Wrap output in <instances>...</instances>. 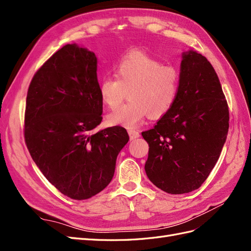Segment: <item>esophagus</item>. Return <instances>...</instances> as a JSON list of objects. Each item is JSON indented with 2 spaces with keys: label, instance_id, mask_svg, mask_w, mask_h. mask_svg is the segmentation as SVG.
<instances>
[{
  "label": "esophagus",
  "instance_id": "34e87169",
  "mask_svg": "<svg viewBox=\"0 0 251 251\" xmlns=\"http://www.w3.org/2000/svg\"><path fill=\"white\" fill-rule=\"evenodd\" d=\"M127 133H128V136H130V139H131V140H134V139H136V138H138L139 136H140L139 132L135 131V130H128Z\"/></svg>",
  "mask_w": 251,
  "mask_h": 251
}]
</instances>
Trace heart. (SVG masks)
Returning <instances> with one entry per match:
<instances>
[{"instance_id":"1","label":"heart","mask_w":251,"mask_h":251,"mask_svg":"<svg viewBox=\"0 0 251 251\" xmlns=\"http://www.w3.org/2000/svg\"><path fill=\"white\" fill-rule=\"evenodd\" d=\"M114 75L115 78H103L98 85L100 100L110 109H116L127 92L130 101L109 114L107 120L111 126L136 127L148 115L151 118L165 115L176 102L178 70L147 53H127L115 66Z\"/></svg>"}]
</instances>
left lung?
<instances>
[{"label":"left lung","mask_w":251,"mask_h":251,"mask_svg":"<svg viewBox=\"0 0 251 251\" xmlns=\"http://www.w3.org/2000/svg\"><path fill=\"white\" fill-rule=\"evenodd\" d=\"M228 105L207 58L194 50L182 53L176 102L151 130L144 165L150 181L179 195L199 188L215 168L229 127Z\"/></svg>","instance_id":"1"}]
</instances>
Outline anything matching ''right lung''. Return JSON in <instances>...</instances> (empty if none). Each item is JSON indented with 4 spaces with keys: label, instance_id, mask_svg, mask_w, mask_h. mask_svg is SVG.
<instances>
[{
    "label": "right lung",
    "instance_id": "obj_1",
    "mask_svg": "<svg viewBox=\"0 0 251 251\" xmlns=\"http://www.w3.org/2000/svg\"><path fill=\"white\" fill-rule=\"evenodd\" d=\"M95 53L76 44L56 51L30 82L25 141L46 179L65 196L86 200L111 182L128 141L123 126L97 133L102 100Z\"/></svg>",
    "mask_w": 251,
    "mask_h": 251
}]
</instances>
